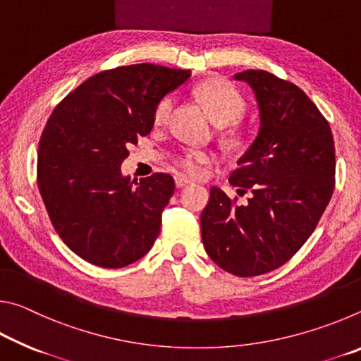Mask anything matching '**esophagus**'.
<instances>
[{
  "mask_svg": "<svg viewBox=\"0 0 361 361\" xmlns=\"http://www.w3.org/2000/svg\"><path fill=\"white\" fill-rule=\"evenodd\" d=\"M189 183H191V180L186 178V176H183V175H175V186H176V188H183V186L189 185Z\"/></svg>",
  "mask_w": 361,
  "mask_h": 361,
  "instance_id": "esophagus-1",
  "label": "esophagus"
}]
</instances>
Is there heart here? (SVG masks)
Masks as SVG:
<instances>
[{
  "mask_svg": "<svg viewBox=\"0 0 361 361\" xmlns=\"http://www.w3.org/2000/svg\"><path fill=\"white\" fill-rule=\"evenodd\" d=\"M197 97L202 102L205 111L209 113L210 118L216 124H229L240 119L245 113L247 103L243 100L242 94L237 90L234 85L229 82L221 81V79H209L197 87ZM173 108V97L166 95L157 102L154 108V124L164 126L170 118ZM215 161V154L207 149L197 148H186L176 156V166L183 172L192 176L204 173L205 167Z\"/></svg>",
  "mask_w": 361,
  "mask_h": 361,
  "instance_id": "heart-1",
  "label": "heart"
}]
</instances>
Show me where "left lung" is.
Segmentation results:
<instances>
[{
  "mask_svg": "<svg viewBox=\"0 0 361 361\" xmlns=\"http://www.w3.org/2000/svg\"><path fill=\"white\" fill-rule=\"evenodd\" d=\"M259 106V132L229 183L250 192L237 204L213 186L200 215L212 261L237 277L283 266L319 224L334 191V140L328 121L296 84L264 70L237 73Z\"/></svg>",
  "mask_w": 361,
  "mask_h": 361,
  "instance_id": "left-lung-1",
  "label": "left lung"
}]
</instances>
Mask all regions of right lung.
Wrapping results in <instances>:
<instances>
[{"mask_svg":"<svg viewBox=\"0 0 361 361\" xmlns=\"http://www.w3.org/2000/svg\"><path fill=\"white\" fill-rule=\"evenodd\" d=\"M189 76L152 63L118 66L54 109L39 140L38 188L54 229L79 258L119 269L154 245L175 181L169 173L132 181L121 164L151 132L157 102Z\"/></svg>","mask_w":361,"mask_h":361,"instance_id":"obj_1","label":"right lung"}]
</instances>
